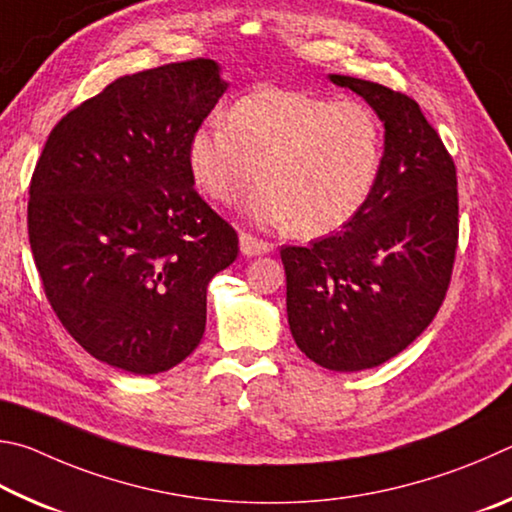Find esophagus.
Instances as JSON below:
<instances>
[{
  "instance_id": "obj_1",
  "label": "esophagus",
  "mask_w": 512,
  "mask_h": 512,
  "mask_svg": "<svg viewBox=\"0 0 512 512\" xmlns=\"http://www.w3.org/2000/svg\"><path fill=\"white\" fill-rule=\"evenodd\" d=\"M240 251L245 256H258V254H267V251H270V245H267V242H263V240L254 238L251 233L242 231L240 233Z\"/></svg>"
}]
</instances>
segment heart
Returning <instances> with one entry per match:
<instances>
[{
    "label": "heart",
    "instance_id": "1",
    "mask_svg": "<svg viewBox=\"0 0 512 512\" xmlns=\"http://www.w3.org/2000/svg\"><path fill=\"white\" fill-rule=\"evenodd\" d=\"M186 161L195 184L222 204L261 175L265 184L245 204L249 218L317 238L342 229L369 200L382 128L366 103L267 87L238 98L224 125L193 130Z\"/></svg>",
    "mask_w": 512,
    "mask_h": 512
}]
</instances>
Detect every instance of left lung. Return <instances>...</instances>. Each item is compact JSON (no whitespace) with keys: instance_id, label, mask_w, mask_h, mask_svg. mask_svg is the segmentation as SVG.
Returning a JSON list of instances; mask_svg holds the SVG:
<instances>
[{"instance_id":"1","label":"left lung","mask_w":512,"mask_h":512,"mask_svg":"<svg viewBox=\"0 0 512 512\" xmlns=\"http://www.w3.org/2000/svg\"><path fill=\"white\" fill-rule=\"evenodd\" d=\"M384 123L378 182L355 218L308 247H283L288 324L301 353L330 371H364L405 351L445 299L459 242L456 168L407 94L351 76Z\"/></svg>"}]
</instances>
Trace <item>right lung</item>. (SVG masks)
<instances>
[{
    "label": "right lung",
    "mask_w": 512,
    "mask_h": 512,
    "mask_svg": "<svg viewBox=\"0 0 512 512\" xmlns=\"http://www.w3.org/2000/svg\"><path fill=\"white\" fill-rule=\"evenodd\" d=\"M227 92L197 58L121 76L51 130L29 188V242L62 326L134 375L173 369L206 326V285L238 236L193 188L188 137Z\"/></svg>",
    "instance_id": "obj_1"
}]
</instances>
